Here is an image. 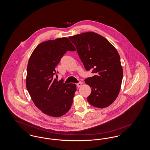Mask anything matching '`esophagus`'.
<instances>
[{
    "instance_id": "esophagus-1",
    "label": "esophagus",
    "mask_w": 150,
    "mask_h": 150,
    "mask_svg": "<svg viewBox=\"0 0 150 150\" xmlns=\"http://www.w3.org/2000/svg\"><path fill=\"white\" fill-rule=\"evenodd\" d=\"M76 86H77L79 88V87H80L81 86H82V82H81V81H79V83H78L77 84H76Z\"/></svg>"
}]
</instances>
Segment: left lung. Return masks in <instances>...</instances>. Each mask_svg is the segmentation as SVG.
<instances>
[{
    "mask_svg": "<svg viewBox=\"0 0 150 150\" xmlns=\"http://www.w3.org/2000/svg\"><path fill=\"white\" fill-rule=\"evenodd\" d=\"M69 38L76 47L86 70L94 74L85 79L92 89L88 102L94 107H108L119 95L123 76L117 51L106 38L93 32Z\"/></svg>",
    "mask_w": 150,
    "mask_h": 150,
    "instance_id": "1",
    "label": "left lung"
}]
</instances>
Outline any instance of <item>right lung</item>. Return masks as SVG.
Segmentation results:
<instances>
[{
    "label": "right lung",
    "instance_id": "1",
    "mask_svg": "<svg viewBox=\"0 0 150 150\" xmlns=\"http://www.w3.org/2000/svg\"><path fill=\"white\" fill-rule=\"evenodd\" d=\"M76 50L67 38L39 44L30 57L27 67L26 88L36 106L43 113L59 117L70 109L75 84H66L54 79L57 64L67 51Z\"/></svg>",
    "mask_w": 150,
    "mask_h": 150
}]
</instances>
